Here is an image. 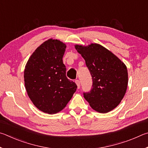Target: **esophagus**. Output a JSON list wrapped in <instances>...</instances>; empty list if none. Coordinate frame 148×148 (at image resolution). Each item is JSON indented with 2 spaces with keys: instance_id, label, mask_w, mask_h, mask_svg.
I'll return each instance as SVG.
<instances>
[{
  "instance_id": "obj_1",
  "label": "esophagus",
  "mask_w": 148,
  "mask_h": 148,
  "mask_svg": "<svg viewBox=\"0 0 148 148\" xmlns=\"http://www.w3.org/2000/svg\"><path fill=\"white\" fill-rule=\"evenodd\" d=\"M75 83H76L77 85V88H80V86H81V83H80L79 80H76V81H75Z\"/></svg>"
}]
</instances>
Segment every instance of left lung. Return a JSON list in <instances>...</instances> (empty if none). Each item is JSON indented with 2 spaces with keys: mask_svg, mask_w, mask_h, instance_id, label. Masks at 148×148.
I'll return each instance as SVG.
<instances>
[{
  "mask_svg": "<svg viewBox=\"0 0 148 148\" xmlns=\"http://www.w3.org/2000/svg\"><path fill=\"white\" fill-rule=\"evenodd\" d=\"M84 59L92 75L90 92L84 97L93 109L107 113L120 104L128 84L127 67L112 52L97 43L88 46L75 45Z\"/></svg>",
  "mask_w": 148,
  "mask_h": 148,
  "instance_id": "obj_1",
  "label": "left lung"
}]
</instances>
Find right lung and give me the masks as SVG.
Listing matches in <instances>:
<instances>
[{"instance_id": "1", "label": "right lung", "mask_w": 148, "mask_h": 148, "mask_svg": "<svg viewBox=\"0 0 148 148\" xmlns=\"http://www.w3.org/2000/svg\"><path fill=\"white\" fill-rule=\"evenodd\" d=\"M66 48L60 40L49 39L36 49L25 66V85L28 97L36 107L49 114L63 110L77 88L66 75L62 60Z\"/></svg>"}]
</instances>
